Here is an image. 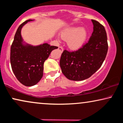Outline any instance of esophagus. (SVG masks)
<instances>
[{"label":"esophagus","mask_w":123,"mask_h":123,"mask_svg":"<svg viewBox=\"0 0 123 123\" xmlns=\"http://www.w3.org/2000/svg\"><path fill=\"white\" fill-rule=\"evenodd\" d=\"M58 50H60L61 52H62L63 51V48L62 47V46H60V47L58 48Z\"/></svg>","instance_id":"esophagus-1"}]
</instances>
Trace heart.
Wrapping results in <instances>:
<instances>
[{"mask_svg":"<svg viewBox=\"0 0 123 123\" xmlns=\"http://www.w3.org/2000/svg\"><path fill=\"white\" fill-rule=\"evenodd\" d=\"M87 37V32L85 28L73 27L63 31L61 37L68 40L69 47L73 50H77L81 48Z\"/></svg>","mask_w":123,"mask_h":123,"instance_id":"heart-1","label":"heart"}]
</instances>
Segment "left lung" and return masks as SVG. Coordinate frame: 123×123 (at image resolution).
Returning <instances> with one entry per match:
<instances>
[{
	"label": "left lung",
	"mask_w": 123,
	"mask_h": 123,
	"mask_svg": "<svg viewBox=\"0 0 123 123\" xmlns=\"http://www.w3.org/2000/svg\"><path fill=\"white\" fill-rule=\"evenodd\" d=\"M94 25L89 41L75 52L64 50L60 65L67 78L80 81L87 79L102 66L108 51L107 33L98 21L91 20Z\"/></svg>",
	"instance_id": "8db88e82"
}]
</instances>
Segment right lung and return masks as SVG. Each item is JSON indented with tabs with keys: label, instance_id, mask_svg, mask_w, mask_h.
Wrapping results in <instances>:
<instances>
[{
	"label": "right lung",
	"instance_id": "1",
	"mask_svg": "<svg viewBox=\"0 0 123 123\" xmlns=\"http://www.w3.org/2000/svg\"><path fill=\"white\" fill-rule=\"evenodd\" d=\"M28 20L18 27L11 47L10 61L15 77L25 86L36 85L43 76V63L54 49L58 47L43 43L37 46L28 44L24 41L21 35L23 26Z\"/></svg>",
	"mask_w": 123,
	"mask_h": 123
}]
</instances>
